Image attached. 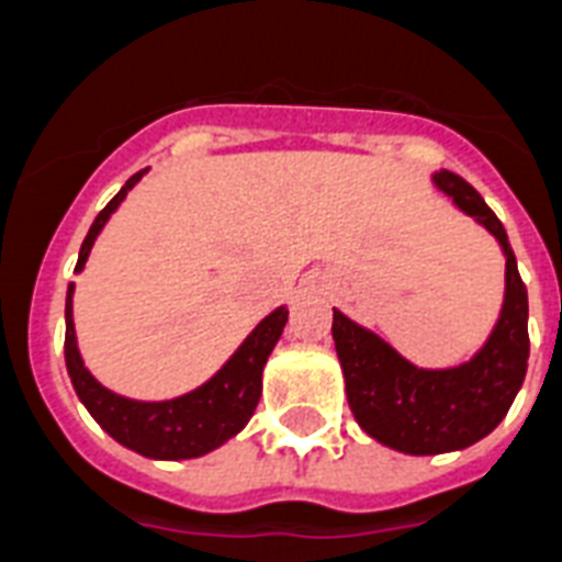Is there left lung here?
Wrapping results in <instances>:
<instances>
[{
  "label": "left lung",
  "instance_id": "obj_1",
  "mask_svg": "<svg viewBox=\"0 0 562 562\" xmlns=\"http://www.w3.org/2000/svg\"><path fill=\"white\" fill-rule=\"evenodd\" d=\"M430 183L503 249V307L485 345L453 368H419L379 333L333 310V341L359 428L411 457L462 451L488 437L514 405L528 370V292L503 224L453 171H434Z\"/></svg>",
  "mask_w": 562,
  "mask_h": 562
}]
</instances>
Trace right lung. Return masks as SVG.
Wrapping results in <instances>:
<instances>
[{
  "label": "right lung",
  "mask_w": 562,
  "mask_h": 562,
  "mask_svg": "<svg viewBox=\"0 0 562 562\" xmlns=\"http://www.w3.org/2000/svg\"><path fill=\"white\" fill-rule=\"evenodd\" d=\"M140 175L125 180V187L114 194V201L97 215V221L88 229L86 240L77 258V272L86 270V261L94 249L100 232L105 229L109 217L125 201V194L140 183ZM290 318V310L278 307L267 318L255 324L235 353L226 359V364L217 370L212 379L175 398H160V402H140V398L120 396L100 384L86 368L77 345V330H74V284H68L65 295V368L71 375V384L86 411L94 416V422L109 434L114 442H120L128 451L140 453L146 459H198L212 453L215 448L238 437L252 419L258 398H261V379L267 359L276 350L278 338L284 333V324Z\"/></svg>",
  "instance_id": "obj_1"
}]
</instances>
